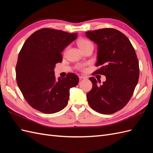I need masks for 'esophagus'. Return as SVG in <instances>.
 Wrapping results in <instances>:
<instances>
[{"instance_id": "esophagus-1", "label": "esophagus", "mask_w": 153, "mask_h": 153, "mask_svg": "<svg viewBox=\"0 0 153 153\" xmlns=\"http://www.w3.org/2000/svg\"><path fill=\"white\" fill-rule=\"evenodd\" d=\"M86 78V76H79V79L81 80H83V79H85Z\"/></svg>"}]
</instances>
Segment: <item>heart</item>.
I'll list each match as a JSON object with an SVG mask.
<instances>
[{
	"label": "heart",
	"mask_w": 153,
	"mask_h": 153,
	"mask_svg": "<svg viewBox=\"0 0 153 153\" xmlns=\"http://www.w3.org/2000/svg\"><path fill=\"white\" fill-rule=\"evenodd\" d=\"M78 45L82 50H85V48H88L89 47H93V45H92L91 41L86 38H80L78 39ZM77 68L78 69H80V70H83V69H84V65H83V64H80V65L77 66Z\"/></svg>",
	"instance_id": "heart-1"
}]
</instances>
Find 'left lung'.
<instances>
[{"label": "left lung", "instance_id": "obj_1", "mask_svg": "<svg viewBox=\"0 0 153 153\" xmlns=\"http://www.w3.org/2000/svg\"><path fill=\"white\" fill-rule=\"evenodd\" d=\"M85 34L98 45L96 66L100 68L94 74L106 76L101 85H97L94 77L89 78L92 88L87 94V101L96 112L114 114L128 103L138 81L139 63L135 49L127 37L117 29H101Z\"/></svg>", "mask_w": 153, "mask_h": 153}]
</instances>
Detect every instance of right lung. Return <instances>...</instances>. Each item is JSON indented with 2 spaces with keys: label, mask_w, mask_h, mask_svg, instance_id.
Instances as JSON below:
<instances>
[{
  "label": "right lung",
  "mask_w": 153,
  "mask_h": 153,
  "mask_svg": "<svg viewBox=\"0 0 153 153\" xmlns=\"http://www.w3.org/2000/svg\"><path fill=\"white\" fill-rule=\"evenodd\" d=\"M77 38V33L43 28L25 41L18 55L16 79L24 98L32 108L54 114L67 105L69 89L78 83L75 74L55 79V64L62 61L61 52Z\"/></svg>",
  "instance_id": "right-lung-1"
}]
</instances>
